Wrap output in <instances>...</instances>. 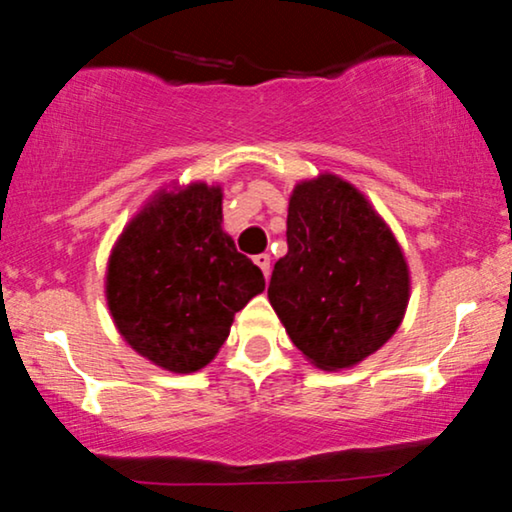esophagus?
<instances>
[{"label":"esophagus","mask_w":512,"mask_h":512,"mask_svg":"<svg viewBox=\"0 0 512 512\" xmlns=\"http://www.w3.org/2000/svg\"><path fill=\"white\" fill-rule=\"evenodd\" d=\"M255 265L262 269V274H265V277H269V255H267V252H262V255H255Z\"/></svg>","instance_id":"1"}]
</instances>
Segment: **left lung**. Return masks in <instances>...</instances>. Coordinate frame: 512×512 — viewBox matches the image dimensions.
<instances>
[{
    "label": "left lung",
    "mask_w": 512,
    "mask_h": 512,
    "mask_svg": "<svg viewBox=\"0 0 512 512\" xmlns=\"http://www.w3.org/2000/svg\"><path fill=\"white\" fill-rule=\"evenodd\" d=\"M286 245L267 296L291 342L325 372L374 355L401 325L411 277L372 204L335 174L296 184Z\"/></svg>",
    "instance_id": "8db88e82"
}]
</instances>
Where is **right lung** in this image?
Here are the masks:
<instances>
[{
  "label": "right lung",
  "mask_w": 512,
  "mask_h": 512,
  "mask_svg": "<svg viewBox=\"0 0 512 512\" xmlns=\"http://www.w3.org/2000/svg\"><path fill=\"white\" fill-rule=\"evenodd\" d=\"M221 187L160 192L128 223L106 272V301L123 340L174 374L206 367L235 313L265 289L262 269L223 233Z\"/></svg>",
  "instance_id": "1"
}]
</instances>
